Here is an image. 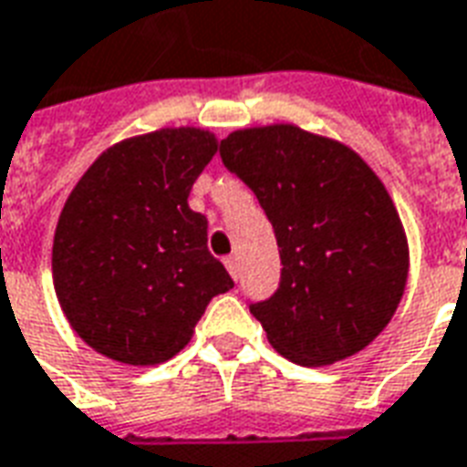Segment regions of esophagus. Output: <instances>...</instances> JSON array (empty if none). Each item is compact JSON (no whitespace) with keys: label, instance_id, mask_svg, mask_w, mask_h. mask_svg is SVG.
<instances>
[{"label":"esophagus","instance_id":"34e87169","mask_svg":"<svg viewBox=\"0 0 467 467\" xmlns=\"http://www.w3.org/2000/svg\"><path fill=\"white\" fill-rule=\"evenodd\" d=\"M225 266H227V272H230V276H233V279H240V259L227 257Z\"/></svg>","mask_w":467,"mask_h":467}]
</instances>
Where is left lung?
Instances as JSON below:
<instances>
[{"label":"left lung","mask_w":467,"mask_h":467,"mask_svg":"<svg viewBox=\"0 0 467 467\" xmlns=\"http://www.w3.org/2000/svg\"><path fill=\"white\" fill-rule=\"evenodd\" d=\"M220 159L257 195L279 244V286L249 301L276 352L318 368L372 343L409 272L407 237L382 181L352 149L294 124L233 131Z\"/></svg>","instance_id":"1"}]
</instances>
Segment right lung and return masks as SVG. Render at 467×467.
<instances>
[{
    "label": "right lung",
    "mask_w": 467,
    "mask_h": 467,
    "mask_svg": "<svg viewBox=\"0 0 467 467\" xmlns=\"http://www.w3.org/2000/svg\"><path fill=\"white\" fill-rule=\"evenodd\" d=\"M218 151L202 130L127 139L92 163L53 237L60 308L85 343L124 365H159L188 345L210 298L234 286L188 208Z\"/></svg>",
    "instance_id": "1"
}]
</instances>
